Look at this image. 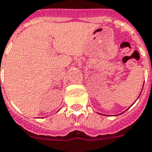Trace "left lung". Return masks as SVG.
<instances>
[{
  "label": "left lung",
  "mask_w": 152,
  "mask_h": 152,
  "mask_svg": "<svg viewBox=\"0 0 152 152\" xmlns=\"http://www.w3.org/2000/svg\"><path fill=\"white\" fill-rule=\"evenodd\" d=\"M142 87H143V85H142ZM141 93H142V92H141ZM140 94H141V93H140ZM140 94H139V96H140ZM139 97H138V98H139ZM134 103H133V104H134ZM132 104H131V105H132ZM130 107H129V108H130ZM129 108H128V109H129Z\"/></svg>",
  "instance_id": "obj_1"
}]
</instances>
